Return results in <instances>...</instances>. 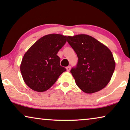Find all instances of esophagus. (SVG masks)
<instances>
[{
    "mask_svg": "<svg viewBox=\"0 0 130 130\" xmlns=\"http://www.w3.org/2000/svg\"><path fill=\"white\" fill-rule=\"evenodd\" d=\"M70 69H71V67L70 66H67V67H66V69H67V72H69V71L70 70Z\"/></svg>",
    "mask_w": 130,
    "mask_h": 130,
    "instance_id": "1",
    "label": "esophagus"
}]
</instances>
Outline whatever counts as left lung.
Here are the masks:
<instances>
[{"mask_svg":"<svg viewBox=\"0 0 130 130\" xmlns=\"http://www.w3.org/2000/svg\"><path fill=\"white\" fill-rule=\"evenodd\" d=\"M67 42L78 57L76 67L70 70L77 86L86 93L104 89L109 82L115 67L110 50L85 34L68 36Z\"/></svg>","mask_w":130,"mask_h":130,"instance_id":"8db88e82","label":"left lung"}]
</instances>
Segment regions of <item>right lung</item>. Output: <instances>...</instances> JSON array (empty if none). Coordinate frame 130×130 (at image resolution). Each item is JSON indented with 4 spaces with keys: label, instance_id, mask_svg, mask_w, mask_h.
Returning <instances> with one entry per match:
<instances>
[{
    "label": "right lung",
    "instance_id": "add662e5",
    "mask_svg": "<svg viewBox=\"0 0 130 130\" xmlns=\"http://www.w3.org/2000/svg\"><path fill=\"white\" fill-rule=\"evenodd\" d=\"M66 41L64 35L48 34L39 39L25 53L20 69L25 83L31 89L46 91L66 71L60 66L57 55Z\"/></svg>",
    "mask_w": 130,
    "mask_h": 130
}]
</instances>
